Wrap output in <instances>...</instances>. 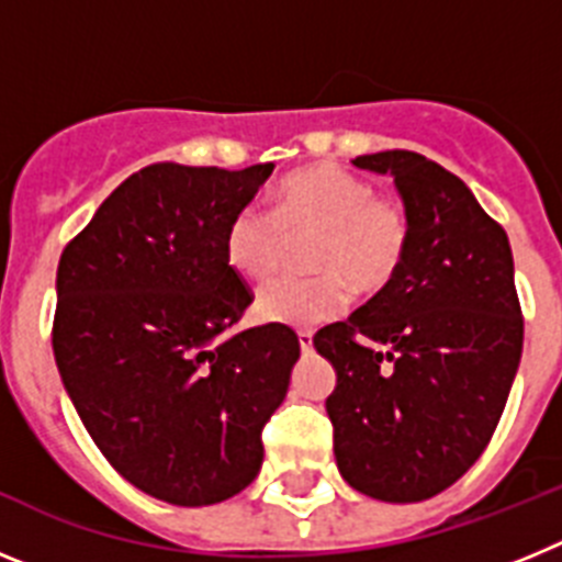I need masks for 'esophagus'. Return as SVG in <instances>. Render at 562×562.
<instances>
[{
    "instance_id": "obj_1",
    "label": "esophagus",
    "mask_w": 562,
    "mask_h": 562,
    "mask_svg": "<svg viewBox=\"0 0 562 562\" xmlns=\"http://www.w3.org/2000/svg\"><path fill=\"white\" fill-rule=\"evenodd\" d=\"M297 342H301V351H304V355H310L312 351V331H297Z\"/></svg>"
}]
</instances>
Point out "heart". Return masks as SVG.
Listing matches in <instances>:
<instances>
[{
	"instance_id": "b5f03b06",
	"label": "heart",
	"mask_w": 562,
	"mask_h": 562,
	"mask_svg": "<svg viewBox=\"0 0 562 562\" xmlns=\"http://www.w3.org/2000/svg\"><path fill=\"white\" fill-rule=\"evenodd\" d=\"M315 236L306 247L310 278H278L258 290L256 315L292 329H315L340 315L351 286L374 297L396 284L411 252L408 207L380 196L369 180L337 166L286 173L272 193V211L241 205L231 213L222 250L233 272L250 281L276 276L290 238Z\"/></svg>"
}]
</instances>
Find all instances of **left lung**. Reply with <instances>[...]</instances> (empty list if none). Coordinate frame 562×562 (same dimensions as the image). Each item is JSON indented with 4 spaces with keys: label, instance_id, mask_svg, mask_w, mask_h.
Wrapping results in <instances>:
<instances>
[{
    "label": "left lung",
    "instance_id": "8db88e82",
    "mask_svg": "<svg viewBox=\"0 0 562 562\" xmlns=\"http://www.w3.org/2000/svg\"><path fill=\"white\" fill-rule=\"evenodd\" d=\"M351 162L394 173L414 238L396 284L312 342L337 371L326 414L342 479L414 504L456 484L498 428L524 351L513 250L439 162L405 148Z\"/></svg>",
    "mask_w": 562,
    "mask_h": 562
}]
</instances>
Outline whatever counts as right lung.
Listing matches in <instances>:
<instances>
[{
    "instance_id": "right-lung-1",
    "label": "right lung",
    "mask_w": 562,
    "mask_h": 562,
    "mask_svg": "<svg viewBox=\"0 0 562 562\" xmlns=\"http://www.w3.org/2000/svg\"><path fill=\"white\" fill-rule=\"evenodd\" d=\"M151 162L114 188L56 276L53 355L109 464L177 506L233 498L265 461L301 342L290 326L227 335L252 304L222 233L272 173Z\"/></svg>"
}]
</instances>
